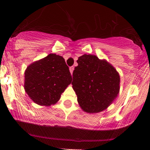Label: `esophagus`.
Masks as SVG:
<instances>
[{
  "instance_id": "esophagus-1",
  "label": "esophagus",
  "mask_w": 150,
  "mask_h": 150,
  "mask_svg": "<svg viewBox=\"0 0 150 150\" xmlns=\"http://www.w3.org/2000/svg\"><path fill=\"white\" fill-rule=\"evenodd\" d=\"M69 71H70V73L72 75V72H73V71H74V67H69Z\"/></svg>"
}]
</instances>
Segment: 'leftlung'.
Masks as SVG:
<instances>
[{
	"label": "left lung",
	"instance_id": "left-lung-1",
	"mask_svg": "<svg viewBox=\"0 0 150 150\" xmlns=\"http://www.w3.org/2000/svg\"><path fill=\"white\" fill-rule=\"evenodd\" d=\"M77 63L72 84L81 108L90 114L103 111L120 93L118 72L107 60L96 55H82Z\"/></svg>",
	"mask_w": 150,
	"mask_h": 150
}]
</instances>
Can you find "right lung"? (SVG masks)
<instances>
[{"instance_id": "obj_1", "label": "right lung", "mask_w": 150, "mask_h": 150, "mask_svg": "<svg viewBox=\"0 0 150 150\" xmlns=\"http://www.w3.org/2000/svg\"><path fill=\"white\" fill-rule=\"evenodd\" d=\"M72 82L69 69L63 57L49 54L30 64L25 72V90L39 105L51 106Z\"/></svg>"}]
</instances>
